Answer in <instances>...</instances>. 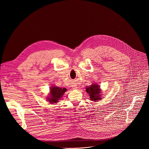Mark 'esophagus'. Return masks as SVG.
I'll use <instances>...</instances> for the list:
<instances>
[{"mask_svg":"<svg viewBox=\"0 0 149 149\" xmlns=\"http://www.w3.org/2000/svg\"><path fill=\"white\" fill-rule=\"evenodd\" d=\"M77 86H74V89H77Z\"/></svg>","mask_w":149,"mask_h":149,"instance_id":"esophagus-1","label":"esophagus"}]
</instances>
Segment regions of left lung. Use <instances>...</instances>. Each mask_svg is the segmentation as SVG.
<instances>
[{"instance_id":"left-lung-1","label":"left lung","mask_w":149,"mask_h":149,"mask_svg":"<svg viewBox=\"0 0 149 149\" xmlns=\"http://www.w3.org/2000/svg\"><path fill=\"white\" fill-rule=\"evenodd\" d=\"M86 92L89 95V98L92 101H98L101 98L100 86L97 83L91 84L90 86L86 88Z\"/></svg>"}]
</instances>
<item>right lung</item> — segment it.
<instances>
[{
	"instance_id": "add662e5",
	"label": "right lung",
	"mask_w": 149,
	"mask_h": 149,
	"mask_svg": "<svg viewBox=\"0 0 149 149\" xmlns=\"http://www.w3.org/2000/svg\"><path fill=\"white\" fill-rule=\"evenodd\" d=\"M67 91L66 88H60L59 87L53 86L50 88V94L49 96L47 98L49 103L53 104L58 103L61 97L63 95L65 92Z\"/></svg>"
}]
</instances>
